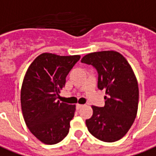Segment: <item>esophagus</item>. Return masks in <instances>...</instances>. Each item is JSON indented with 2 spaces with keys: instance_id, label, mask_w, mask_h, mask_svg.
Here are the masks:
<instances>
[{
  "instance_id": "34e87169",
  "label": "esophagus",
  "mask_w": 156,
  "mask_h": 156,
  "mask_svg": "<svg viewBox=\"0 0 156 156\" xmlns=\"http://www.w3.org/2000/svg\"><path fill=\"white\" fill-rule=\"evenodd\" d=\"M83 107V105H82V104H77L76 105V108H77V109H80V108H82V107Z\"/></svg>"
}]
</instances>
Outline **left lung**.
I'll return each mask as SVG.
<instances>
[{
	"label": "left lung",
	"instance_id": "obj_1",
	"mask_svg": "<svg viewBox=\"0 0 156 156\" xmlns=\"http://www.w3.org/2000/svg\"><path fill=\"white\" fill-rule=\"evenodd\" d=\"M98 72V87L104 89L105 106H93V114L86 120L88 131L97 139L114 142L125 136L136 116L139 88L136 78L125 58L116 51L85 55L81 60Z\"/></svg>",
	"mask_w": 156,
	"mask_h": 156
}]
</instances>
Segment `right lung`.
Listing matches in <instances>:
<instances>
[{"label": "right lung", "instance_id": "obj_1", "mask_svg": "<svg viewBox=\"0 0 156 156\" xmlns=\"http://www.w3.org/2000/svg\"><path fill=\"white\" fill-rule=\"evenodd\" d=\"M80 55L59 56L44 53L29 67L23 81L20 101L25 124L47 145L60 142L68 135L75 105L57 100L66 77Z\"/></svg>", "mask_w": 156, "mask_h": 156}]
</instances>
